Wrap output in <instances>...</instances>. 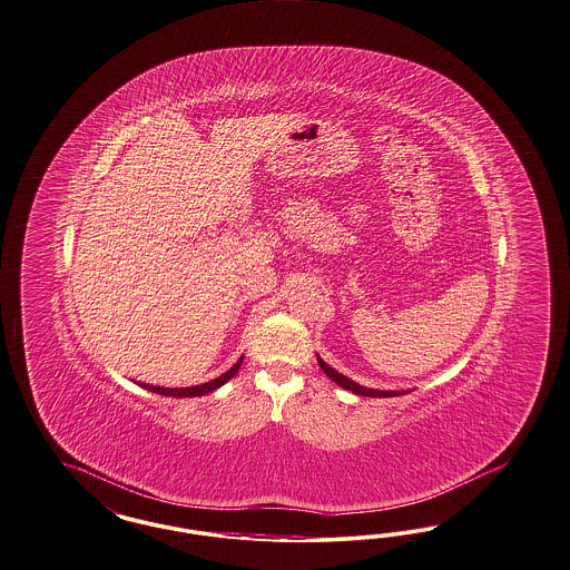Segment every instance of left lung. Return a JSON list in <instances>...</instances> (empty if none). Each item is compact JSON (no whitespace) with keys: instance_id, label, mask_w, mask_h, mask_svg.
<instances>
[{"instance_id":"left-lung-1","label":"left lung","mask_w":570,"mask_h":570,"mask_svg":"<svg viewBox=\"0 0 570 570\" xmlns=\"http://www.w3.org/2000/svg\"><path fill=\"white\" fill-rule=\"evenodd\" d=\"M317 364L322 366V371L328 374L333 379L336 385H341L343 390H350V392L357 393V395H373V397H392V395H402L404 392H381V390H368V387H362L354 383L352 379H347L345 374L336 373L334 368H331L322 357H317Z\"/></svg>"}]
</instances>
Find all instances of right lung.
<instances>
[{
  "instance_id": "1",
  "label": "right lung",
  "mask_w": 570,
  "mask_h": 570,
  "mask_svg": "<svg viewBox=\"0 0 570 570\" xmlns=\"http://www.w3.org/2000/svg\"><path fill=\"white\" fill-rule=\"evenodd\" d=\"M239 366H242V357L237 360L236 364L227 371L225 374H220L218 379H213V381H208V383H204V385H196V387H156V385H142L145 390H149V392L159 393V395H170V397H189V395H204V393L215 392L216 387H220L223 383H227L234 374L239 371Z\"/></svg>"
}]
</instances>
